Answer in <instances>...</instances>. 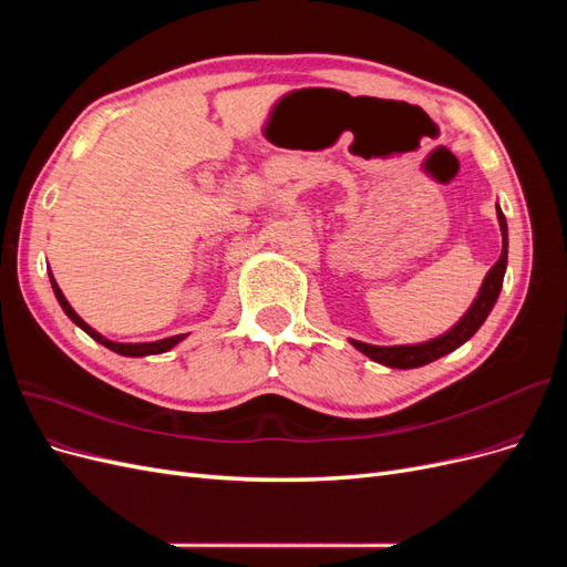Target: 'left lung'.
Masks as SVG:
<instances>
[{"instance_id": "1", "label": "left lung", "mask_w": 567, "mask_h": 567, "mask_svg": "<svg viewBox=\"0 0 567 567\" xmlns=\"http://www.w3.org/2000/svg\"><path fill=\"white\" fill-rule=\"evenodd\" d=\"M496 219H499V229H502V255L496 265L487 271V277L483 279V286H480L475 300L450 331H444L437 338H431L425 342H411V346H371V342H362L350 338V346L357 348L362 354H367L373 362H379L390 369H416L435 362V359L454 352L461 348L463 342L475 336L480 326L485 323L489 317L492 307L502 293L504 286V274H506V262H508V227H506V217L496 203Z\"/></svg>"}]
</instances>
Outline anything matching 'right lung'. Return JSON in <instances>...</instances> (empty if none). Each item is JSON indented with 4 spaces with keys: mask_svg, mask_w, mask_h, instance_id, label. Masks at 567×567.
Masks as SVG:
<instances>
[{
    "mask_svg": "<svg viewBox=\"0 0 567 567\" xmlns=\"http://www.w3.org/2000/svg\"><path fill=\"white\" fill-rule=\"evenodd\" d=\"M49 281H51V288H54V296H56V300H59V305L63 307V312L68 315V319H71L75 326H80V329L87 333V336H92L96 342H101V346L104 348H109V350H113V352H117V354H123V357H148V354H163V352H167V350H173L175 346H179V342L186 338V333H179V336H169V338H163V340H153V342H115V340H109L106 336H101L99 331H94L92 326L84 321L73 307H71V302L65 300V296L61 293V288H59V284H56V279H54V274L49 271Z\"/></svg>",
    "mask_w": 567,
    "mask_h": 567,
    "instance_id": "add662e5",
    "label": "right lung"
}]
</instances>
